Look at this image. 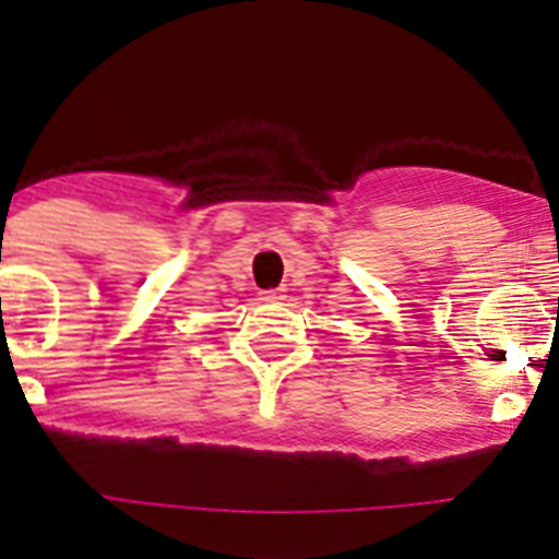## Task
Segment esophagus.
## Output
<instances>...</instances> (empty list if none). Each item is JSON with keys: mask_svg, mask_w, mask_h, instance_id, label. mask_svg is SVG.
<instances>
[{"mask_svg": "<svg viewBox=\"0 0 559 559\" xmlns=\"http://www.w3.org/2000/svg\"><path fill=\"white\" fill-rule=\"evenodd\" d=\"M261 300H267V304H278V300H284V289H264L259 292Z\"/></svg>", "mask_w": 559, "mask_h": 559, "instance_id": "obj_1", "label": "esophagus"}]
</instances>
